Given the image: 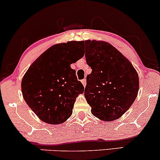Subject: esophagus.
I'll use <instances>...</instances> for the list:
<instances>
[{
	"mask_svg": "<svg viewBox=\"0 0 160 160\" xmlns=\"http://www.w3.org/2000/svg\"><path fill=\"white\" fill-rule=\"evenodd\" d=\"M82 84H83V85H84V87L86 86V84H87V81H86L85 78H84V79L82 80Z\"/></svg>",
	"mask_w": 160,
	"mask_h": 160,
	"instance_id": "obj_1",
	"label": "esophagus"
}]
</instances>
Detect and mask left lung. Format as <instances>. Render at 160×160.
I'll use <instances>...</instances> for the list:
<instances>
[{"label":"left lung","instance_id":"8db88e82","mask_svg":"<svg viewBox=\"0 0 160 160\" xmlns=\"http://www.w3.org/2000/svg\"><path fill=\"white\" fill-rule=\"evenodd\" d=\"M85 58L92 72L87 76L84 97L92 114L103 121L119 119L137 96V70L128 58L105 41H85Z\"/></svg>","mask_w":160,"mask_h":160}]
</instances>
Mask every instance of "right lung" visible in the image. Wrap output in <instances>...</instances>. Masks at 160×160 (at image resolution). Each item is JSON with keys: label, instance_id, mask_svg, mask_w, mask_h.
<instances>
[{"label": "right lung", "instance_id": "add662e5", "mask_svg": "<svg viewBox=\"0 0 160 160\" xmlns=\"http://www.w3.org/2000/svg\"><path fill=\"white\" fill-rule=\"evenodd\" d=\"M83 41H68L47 49L31 64L21 82L25 102L43 122H64L72 115L76 98L83 93L70 64L84 56Z\"/></svg>", "mask_w": 160, "mask_h": 160}]
</instances>
